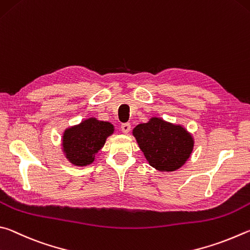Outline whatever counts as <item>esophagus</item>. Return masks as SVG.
Returning <instances> with one entry per match:
<instances>
[{"label":"esophagus","instance_id":"1","mask_svg":"<svg viewBox=\"0 0 250 250\" xmlns=\"http://www.w3.org/2000/svg\"><path fill=\"white\" fill-rule=\"evenodd\" d=\"M121 129L124 134H128L130 132V124L129 123H124V124H122Z\"/></svg>","mask_w":250,"mask_h":250}]
</instances>
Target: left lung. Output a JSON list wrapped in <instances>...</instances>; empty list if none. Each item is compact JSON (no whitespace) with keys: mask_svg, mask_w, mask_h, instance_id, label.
Returning <instances> with one entry per match:
<instances>
[{"mask_svg":"<svg viewBox=\"0 0 250 250\" xmlns=\"http://www.w3.org/2000/svg\"><path fill=\"white\" fill-rule=\"evenodd\" d=\"M133 136L148 164L163 172L180 169L194 148V138L185 126L157 116L138 124L133 129Z\"/></svg>","mask_w":250,"mask_h":250,"instance_id":"8db88e82","label":"left lung"}]
</instances>
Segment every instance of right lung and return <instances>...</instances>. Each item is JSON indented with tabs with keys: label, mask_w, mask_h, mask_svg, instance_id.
I'll return each mask as SVG.
<instances>
[{
	"label": "right lung",
	"mask_w": 250,
	"mask_h": 250,
	"mask_svg": "<svg viewBox=\"0 0 250 250\" xmlns=\"http://www.w3.org/2000/svg\"><path fill=\"white\" fill-rule=\"evenodd\" d=\"M109 122L89 117L77 125L64 129L61 137V149L67 161L77 167H85L95 160L107 137L114 134Z\"/></svg>",
	"instance_id": "1"
}]
</instances>
